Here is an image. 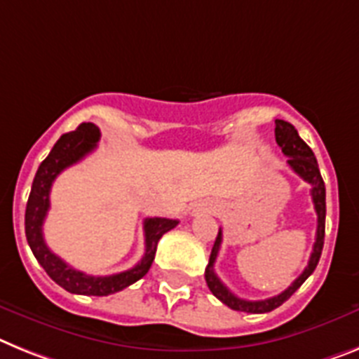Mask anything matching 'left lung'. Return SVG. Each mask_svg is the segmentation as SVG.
Instances as JSON below:
<instances>
[{"label":"left lung","mask_w":359,"mask_h":359,"mask_svg":"<svg viewBox=\"0 0 359 359\" xmlns=\"http://www.w3.org/2000/svg\"><path fill=\"white\" fill-rule=\"evenodd\" d=\"M276 142L279 144V147L283 149V153L288 156V165L292 170L299 175L301 179L306 180L312 189H310V195H312V201H314L316 213H318V230H316V243L314 248H312V254H310L309 264L303 270L296 281L292 283L290 287L287 288L281 294H277L273 297H268V299L261 301H248L241 299L236 294L222 285V281L217 277L215 270H213V264H215L217 254L221 250L222 243V231L219 230V236L215 239V245L212 248V255H210V263L206 266V285L208 288L212 290L213 296L219 301H222L226 306H230L231 310H239V312H250V314H264V312H272L273 309L281 306L288 297L297 290V288L303 285V283L309 279V276L316 270L319 263V257H321V250H323V241H325V213H327V204H325V182L321 179V173H319L318 161H316L314 153L305 144V140L299 137L297 129L292 126V123L285 122V120H276Z\"/></svg>","instance_id":"obj_1"}]
</instances>
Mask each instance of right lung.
Listing matches in <instances>:
<instances>
[{"label":"right lung","mask_w":359,"mask_h":359,"mask_svg":"<svg viewBox=\"0 0 359 359\" xmlns=\"http://www.w3.org/2000/svg\"><path fill=\"white\" fill-rule=\"evenodd\" d=\"M100 140V129L95 123H80L74 131L65 133L54 144L49 156L40 164L36 177L32 180L31 195L27 201L25 210V236L27 243L31 246L32 254L38 259V263L49 273L54 283L65 288L71 294H82V296H109L114 292L123 290L129 285L137 283L147 273L155 259L156 245L165 231L179 224L175 219L164 217H149L144 221V236H146V254L140 259V263L135 264L131 270L113 273V276L95 277L74 270L65 261L53 254L43 239V221L50 206V188L54 179L62 173L65 168L82 161L87 153H91Z\"/></svg>","instance_id":"add662e5"}]
</instances>
